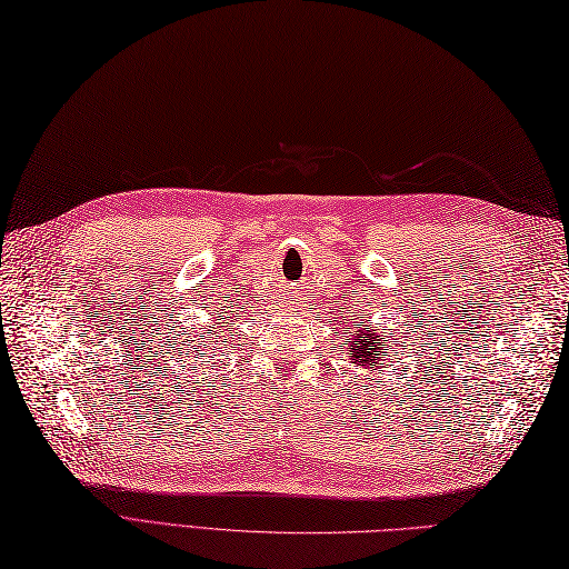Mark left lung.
I'll return each mask as SVG.
<instances>
[{"label":"left lung","mask_w":569,"mask_h":569,"mask_svg":"<svg viewBox=\"0 0 569 569\" xmlns=\"http://www.w3.org/2000/svg\"><path fill=\"white\" fill-rule=\"evenodd\" d=\"M386 336H381V332H373V330H367V328H357L352 336L345 340V350H348L352 365L362 367V369H379V365H386V359H391L393 352L398 350V345L393 348V345H386L383 340ZM389 338L393 342V332H389Z\"/></svg>","instance_id":"8db88e82"}]
</instances>
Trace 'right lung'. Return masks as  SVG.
Wrapping results in <instances>:
<instances>
[{
  "instance_id": "obj_1",
  "label": "right lung",
  "mask_w": 569,
  "mask_h": 569,
  "mask_svg": "<svg viewBox=\"0 0 569 569\" xmlns=\"http://www.w3.org/2000/svg\"><path fill=\"white\" fill-rule=\"evenodd\" d=\"M221 332V330H219ZM214 345H217V338H210V340H207L204 336H200L198 338V342L196 340H192V345H190V357H192V362H198V359H202L204 355H210L212 350H214Z\"/></svg>"
}]
</instances>
